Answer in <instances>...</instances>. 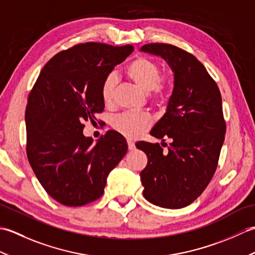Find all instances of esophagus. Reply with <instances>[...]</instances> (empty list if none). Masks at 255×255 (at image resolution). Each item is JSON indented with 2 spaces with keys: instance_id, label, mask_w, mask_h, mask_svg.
Here are the masks:
<instances>
[{
  "instance_id": "esophagus-1",
  "label": "esophagus",
  "mask_w": 255,
  "mask_h": 255,
  "mask_svg": "<svg viewBox=\"0 0 255 255\" xmlns=\"http://www.w3.org/2000/svg\"><path fill=\"white\" fill-rule=\"evenodd\" d=\"M127 143H128V149H129V151L134 150V143H133L132 141H130V140H128Z\"/></svg>"
}]
</instances>
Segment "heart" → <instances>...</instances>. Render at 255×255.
Masks as SVG:
<instances>
[{
    "instance_id": "b5f03b06",
    "label": "heart",
    "mask_w": 255,
    "mask_h": 255,
    "mask_svg": "<svg viewBox=\"0 0 255 255\" xmlns=\"http://www.w3.org/2000/svg\"><path fill=\"white\" fill-rule=\"evenodd\" d=\"M127 78L141 90L143 93H152L161 96L166 89V82L160 78L158 63L147 57H139L132 60L125 70ZM117 77L114 73L108 74L103 81L101 88L102 100L106 105H111L115 95ZM113 126L118 132L127 138H136L147 131L151 126L149 116L137 112H127L118 115L113 121Z\"/></svg>"
}]
</instances>
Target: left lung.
Returning a JSON list of instances; mask_svg holds the SVG:
<instances>
[{
	"label": "left lung",
	"mask_w": 255,
	"mask_h": 255,
	"mask_svg": "<svg viewBox=\"0 0 255 255\" xmlns=\"http://www.w3.org/2000/svg\"><path fill=\"white\" fill-rule=\"evenodd\" d=\"M140 51L163 59L174 81L164 115L150 131L171 143L163 152L159 143L138 142L148 156L140 173L143 196L163 208L192 204L207 187L224 144L226 123L217 84L191 53L167 44H149Z\"/></svg>",
	"instance_id": "left-lung-1"
}]
</instances>
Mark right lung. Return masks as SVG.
Wrapping results in <instances>:
<instances>
[{"label": "right lung", "mask_w": 255, "mask_h": 255, "mask_svg": "<svg viewBox=\"0 0 255 255\" xmlns=\"http://www.w3.org/2000/svg\"><path fill=\"white\" fill-rule=\"evenodd\" d=\"M133 47L86 42L46 63L28 96L27 156L45 191L62 205L83 206L104 193L107 176L127 153V141L111 130L95 143L84 122L104 111L101 88Z\"/></svg>", "instance_id": "right-lung-1"}]
</instances>
